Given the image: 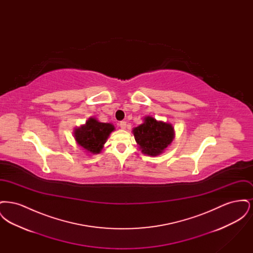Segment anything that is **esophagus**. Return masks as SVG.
Wrapping results in <instances>:
<instances>
[{
	"instance_id": "34e87169",
	"label": "esophagus",
	"mask_w": 253,
	"mask_h": 253,
	"mask_svg": "<svg viewBox=\"0 0 253 253\" xmlns=\"http://www.w3.org/2000/svg\"><path fill=\"white\" fill-rule=\"evenodd\" d=\"M120 127H121L122 130H124L126 128V121H121L120 123Z\"/></svg>"
}]
</instances>
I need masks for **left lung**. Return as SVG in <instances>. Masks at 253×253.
<instances>
[{
  "instance_id": "1",
  "label": "left lung",
  "mask_w": 253,
  "mask_h": 253,
  "mask_svg": "<svg viewBox=\"0 0 253 253\" xmlns=\"http://www.w3.org/2000/svg\"><path fill=\"white\" fill-rule=\"evenodd\" d=\"M132 132L139 150L148 157H157L164 153L175 136L170 123L157 121L152 116L145 117L143 123L134 127Z\"/></svg>"
}]
</instances>
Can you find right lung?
Here are the masks:
<instances>
[{
	"instance_id": "1",
	"label": "right lung",
	"mask_w": 253,
	"mask_h": 253,
	"mask_svg": "<svg viewBox=\"0 0 253 253\" xmlns=\"http://www.w3.org/2000/svg\"><path fill=\"white\" fill-rule=\"evenodd\" d=\"M116 130L112 123L99 122L96 118H89L85 124L74 129V138L85 153L89 155L99 154L108 139L109 135Z\"/></svg>"
}]
</instances>
